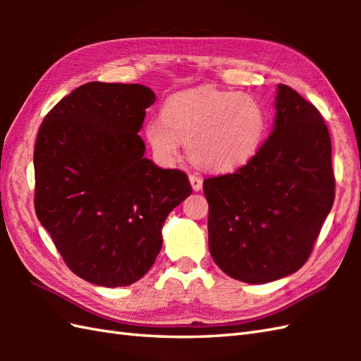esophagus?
<instances>
[{"instance_id": "obj_1", "label": "esophagus", "mask_w": 361, "mask_h": 361, "mask_svg": "<svg viewBox=\"0 0 361 361\" xmlns=\"http://www.w3.org/2000/svg\"><path fill=\"white\" fill-rule=\"evenodd\" d=\"M189 181H190V186H192L194 190H200L203 188V178L198 173L189 175Z\"/></svg>"}]
</instances>
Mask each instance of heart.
Instances as JSON below:
<instances>
[{"mask_svg": "<svg viewBox=\"0 0 361 361\" xmlns=\"http://www.w3.org/2000/svg\"><path fill=\"white\" fill-rule=\"evenodd\" d=\"M265 130L267 114L257 99L200 87L169 96L161 109V121H150L144 133L161 158H175L181 140L197 166L226 172L255 155Z\"/></svg>", "mask_w": 361, "mask_h": 361, "instance_id": "obj_1", "label": "heart"}]
</instances>
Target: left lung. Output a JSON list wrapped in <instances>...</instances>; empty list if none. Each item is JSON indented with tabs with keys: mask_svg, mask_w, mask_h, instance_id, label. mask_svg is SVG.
I'll return each mask as SVG.
<instances>
[{
	"mask_svg": "<svg viewBox=\"0 0 361 361\" xmlns=\"http://www.w3.org/2000/svg\"><path fill=\"white\" fill-rule=\"evenodd\" d=\"M273 132L234 173L203 181L209 251L221 271L265 283L310 256L335 198L331 135L315 105L278 85Z\"/></svg>",
	"mask_w": 361,
	"mask_h": 361,
	"instance_id": "8db88e82",
	"label": "left lung"
}]
</instances>
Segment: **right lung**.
<instances>
[{
  "label": "right lung",
  "instance_id": "1",
  "mask_svg": "<svg viewBox=\"0 0 361 361\" xmlns=\"http://www.w3.org/2000/svg\"><path fill=\"white\" fill-rule=\"evenodd\" d=\"M155 93L140 83L90 82L38 130L35 212L70 270L126 287L150 270L164 221L192 194L188 175L144 157L137 135Z\"/></svg>",
  "mask_w": 361,
  "mask_h": 361
}]
</instances>
